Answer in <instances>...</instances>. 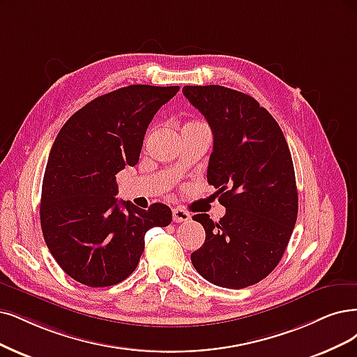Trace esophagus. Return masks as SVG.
Wrapping results in <instances>:
<instances>
[{"label":"esophagus","mask_w":357,"mask_h":357,"mask_svg":"<svg viewBox=\"0 0 357 357\" xmlns=\"http://www.w3.org/2000/svg\"><path fill=\"white\" fill-rule=\"evenodd\" d=\"M172 215H174V220L175 222H187V220H190V213L187 212V210H183V208H181V207H176V208H174L172 210Z\"/></svg>","instance_id":"1"}]
</instances>
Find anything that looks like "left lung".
I'll use <instances>...</instances> for the list:
<instances>
[{"label":"left lung","instance_id":"obj_1","mask_svg":"<svg viewBox=\"0 0 357 357\" xmlns=\"http://www.w3.org/2000/svg\"><path fill=\"white\" fill-rule=\"evenodd\" d=\"M183 96L213 132L207 182L227 213L215 223L194 215L206 231L191 261L204 280L245 288L278 265L293 234L298 195L291 153L280 125L247 94L220 85L183 86Z\"/></svg>","mask_w":357,"mask_h":357}]
</instances>
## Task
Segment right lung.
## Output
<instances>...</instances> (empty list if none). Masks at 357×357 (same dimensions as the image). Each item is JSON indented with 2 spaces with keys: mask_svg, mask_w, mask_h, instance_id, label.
Masks as SVG:
<instances>
[{
  "mask_svg": "<svg viewBox=\"0 0 357 357\" xmlns=\"http://www.w3.org/2000/svg\"><path fill=\"white\" fill-rule=\"evenodd\" d=\"M178 91L119 88L89 101L60 129L45 166L39 215L50 253L75 281L122 282L138 265L145 232L172 222L166 204L144 210L117 200L116 175L138 163L154 114Z\"/></svg>",
  "mask_w": 357,
  "mask_h": 357,
  "instance_id": "right-lung-1",
  "label": "right lung"
}]
</instances>
